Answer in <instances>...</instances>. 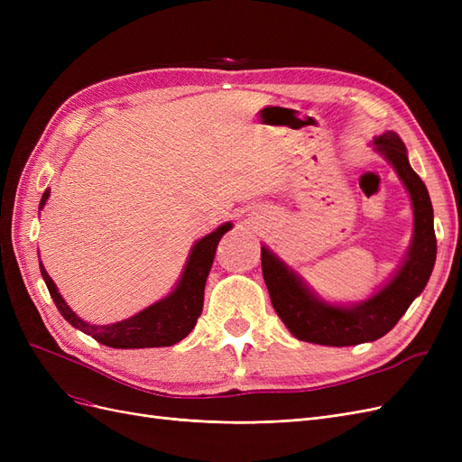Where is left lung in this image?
<instances>
[{
  "mask_svg": "<svg viewBox=\"0 0 462 462\" xmlns=\"http://www.w3.org/2000/svg\"><path fill=\"white\" fill-rule=\"evenodd\" d=\"M374 150L393 165L407 187L414 212V235L407 258L387 285L366 300L339 306L316 297L304 279L262 246V273L277 316L300 341L329 346L360 345L383 337L395 328L412 300L424 291L436 263L433 208L426 185L409 163L407 148L397 133L387 131L374 138Z\"/></svg>",
  "mask_w": 462,
  "mask_h": 462,
  "instance_id": "obj_1",
  "label": "left lung"
}]
</instances>
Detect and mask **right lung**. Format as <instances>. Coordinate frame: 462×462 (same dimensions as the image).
<instances>
[{"label":"right lung","instance_id":"obj_1","mask_svg":"<svg viewBox=\"0 0 462 462\" xmlns=\"http://www.w3.org/2000/svg\"><path fill=\"white\" fill-rule=\"evenodd\" d=\"M50 197V189L42 194L40 209L44 208ZM233 226L223 223L214 233L202 236L200 241L194 243L187 265L180 275L177 287L165 299L153 302L148 309L138 314L117 321V324L107 326H92L88 321L79 318L71 309H69L63 297L60 295L58 287L51 282V277L44 270L40 262V272L44 277L50 295L58 306L61 316L73 328L82 333L90 335L97 343L114 348H150V346H171L185 339L187 335L197 326V319L202 312L204 304V287L209 273V268L214 263L216 248L223 235H226Z\"/></svg>","mask_w":462,"mask_h":462}]
</instances>
